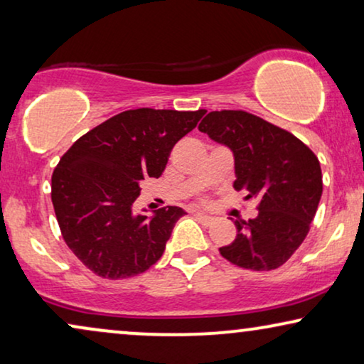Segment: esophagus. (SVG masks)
<instances>
[{"label": "esophagus", "mask_w": 364, "mask_h": 364, "mask_svg": "<svg viewBox=\"0 0 364 364\" xmlns=\"http://www.w3.org/2000/svg\"><path fill=\"white\" fill-rule=\"evenodd\" d=\"M193 215H196L198 220L203 223V225H212L213 220H215V218L210 217V215H207V213H203V212H193Z\"/></svg>", "instance_id": "esophagus-1"}]
</instances>
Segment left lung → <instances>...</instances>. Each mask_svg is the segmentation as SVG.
Wrapping results in <instances>:
<instances>
[{"mask_svg": "<svg viewBox=\"0 0 364 364\" xmlns=\"http://www.w3.org/2000/svg\"><path fill=\"white\" fill-rule=\"evenodd\" d=\"M198 131L235 159L237 191L258 200V215L235 220L237 237L220 247L233 265L255 272L282 267L305 240L323 192L320 161L291 132L245 111L208 112Z\"/></svg>", "mask_w": 364, "mask_h": 364, "instance_id": "obj_1", "label": "left lung"}]
</instances>
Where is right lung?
Segmentation results:
<instances>
[{"instance_id": "right-lung-1", "label": "right lung", "mask_w": 364, "mask_h": 364, "mask_svg": "<svg viewBox=\"0 0 364 364\" xmlns=\"http://www.w3.org/2000/svg\"><path fill=\"white\" fill-rule=\"evenodd\" d=\"M205 109H132L99 124L64 154L51 178V200L66 245L89 270L109 280L151 268L186 215L164 207L134 213L141 182L159 178L172 147L196 129Z\"/></svg>"}]
</instances>
